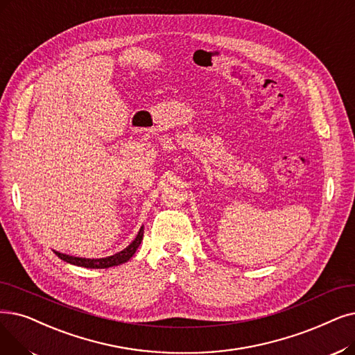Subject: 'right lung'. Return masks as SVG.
Listing matches in <instances>:
<instances>
[{
  "mask_svg": "<svg viewBox=\"0 0 355 355\" xmlns=\"http://www.w3.org/2000/svg\"><path fill=\"white\" fill-rule=\"evenodd\" d=\"M144 238V227H141L139 234L135 238V241L125 248L123 251H120L119 254H114L112 257L107 258H98V259H88V258H78V257H71V255H65L53 251L58 258H60L62 261H67L69 264L78 266V267H85V268H109V267H114V266H120L123 263H128V261L133 257V254L136 252L137 246L141 245Z\"/></svg>",
  "mask_w": 355,
  "mask_h": 355,
  "instance_id": "right-lung-1",
  "label": "right lung"
}]
</instances>
